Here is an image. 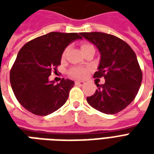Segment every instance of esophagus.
<instances>
[{
	"mask_svg": "<svg viewBox=\"0 0 154 154\" xmlns=\"http://www.w3.org/2000/svg\"><path fill=\"white\" fill-rule=\"evenodd\" d=\"M75 84L77 85V86H84L85 85V82H82V81H76L75 82Z\"/></svg>",
	"mask_w": 154,
	"mask_h": 154,
	"instance_id": "1",
	"label": "esophagus"
}]
</instances>
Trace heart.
I'll use <instances>...</instances> for the list:
<instances>
[{"mask_svg": "<svg viewBox=\"0 0 154 154\" xmlns=\"http://www.w3.org/2000/svg\"><path fill=\"white\" fill-rule=\"evenodd\" d=\"M89 46H91V44H83L82 45V50L86 48L89 47ZM66 54V50L63 51V57L65 56ZM69 74H70L72 77H77V78H83L87 76V69L86 68H83V67H73L72 68L70 71H69Z\"/></svg>", "mask_w": 154, "mask_h": 154, "instance_id": "b5f03b06", "label": "heart"}]
</instances>
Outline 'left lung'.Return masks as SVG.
I'll use <instances>...</instances> for the list:
<instances>
[{"label": "left lung", "instance_id": "1", "mask_svg": "<svg viewBox=\"0 0 154 154\" xmlns=\"http://www.w3.org/2000/svg\"><path fill=\"white\" fill-rule=\"evenodd\" d=\"M83 38L96 45L100 54L98 71L94 77L105 78L87 100L91 106L107 115L124 110L135 98L142 82L135 53L125 41L101 32L81 33Z\"/></svg>", "mask_w": 154, "mask_h": 154}]
</instances>
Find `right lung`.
<instances>
[{
  "label": "right lung",
  "mask_w": 154,
  "mask_h": 154,
  "mask_svg": "<svg viewBox=\"0 0 154 154\" xmlns=\"http://www.w3.org/2000/svg\"><path fill=\"white\" fill-rule=\"evenodd\" d=\"M82 38L77 33L51 32L32 39L21 48L11 67L10 81L22 106L43 116L63 106L74 82L63 78L56 84L48 77L52 72H57L67 45Z\"/></svg>",
  "instance_id": "1"
}]
</instances>
